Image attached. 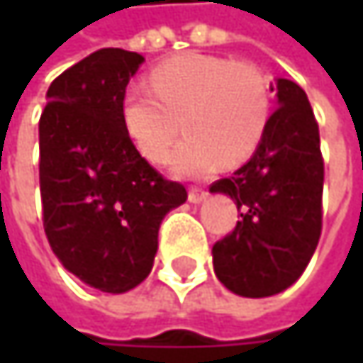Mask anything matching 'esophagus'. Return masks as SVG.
<instances>
[{"instance_id":"1","label":"esophagus","mask_w":363,"mask_h":363,"mask_svg":"<svg viewBox=\"0 0 363 363\" xmlns=\"http://www.w3.org/2000/svg\"><path fill=\"white\" fill-rule=\"evenodd\" d=\"M208 197V191L203 189V186H191L189 189V201L191 203H199V201H203Z\"/></svg>"}]
</instances>
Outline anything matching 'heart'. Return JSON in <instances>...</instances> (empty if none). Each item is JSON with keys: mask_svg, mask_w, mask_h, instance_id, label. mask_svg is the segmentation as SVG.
<instances>
[{"mask_svg": "<svg viewBox=\"0 0 363 363\" xmlns=\"http://www.w3.org/2000/svg\"><path fill=\"white\" fill-rule=\"evenodd\" d=\"M172 166L201 177L218 164L240 166L258 149L271 119V86L250 60L181 54L151 69L149 84H130L121 96L125 134L153 164L166 162L181 134Z\"/></svg>", "mask_w": 363, "mask_h": 363, "instance_id": "obj_1", "label": "heart"}]
</instances>
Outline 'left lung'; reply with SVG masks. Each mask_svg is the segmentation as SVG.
Listing matches in <instances>:
<instances>
[{
    "mask_svg": "<svg viewBox=\"0 0 363 363\" xmlns=\"http://www.w3.org/2000/svg\"><path fill=\"white\" fill-rule=\"evenodd\" d=\"M275 90L277 109L250 162L210 184L212 193L235 199L240 212L235 229L212 246L216 277L248 298L292 286L322 235L320 128L298 84L277 79Z\"/></svg>",
    "mask_w": 363,
    "mask_h": 363,
    "instance_id": "obj_1",
    "label": "left lung"
}]
</instances>
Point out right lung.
Wrapping results in <instances>:
<instances>
[{"label":"right lung","mask_w":363,"mask_h":363,"mask_svg":"<svg viewBox=\"0 0 363 363\" xmlns=\"http://www.w3.org/2000/svg\"><path fill=\"white\" fill-rule=\"evenodd\" d=\"M143 60L121 48L92 52L50 84L39 117L45 238L69 273L111 294L151 273L160 225L186 201L121 123V96Z\"/></svg>","instance_id":"1"}]
</instances>
